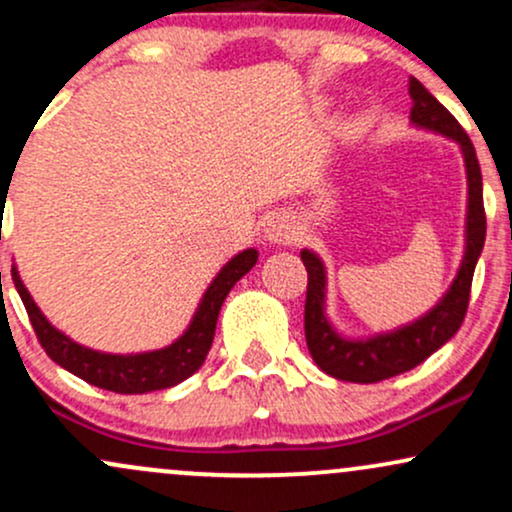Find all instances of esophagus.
Wrapping results in <instances>:
<instances>
[{"mask_svg": "<svg viewBox=\"0 0 512 512\" xmlns=\"http://www.w3.org/2000/svg\"><path fill=\"white\" fill-rule=\"evenodd\" d=\"M264 238L274 245H286L296 238V228H293V223L284 214H276L264 226Z\"/></svg>", "mask_w": 512, "mask_h": 512, "instance_id": "esophagus-1", "label": "esophagus"}]
</instances>
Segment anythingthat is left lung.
<instances>
[{
  "label": "left lung",
  "instance_id": "8db88e82",
  "mask_svg": "<svg viewBox=\"0 0 512 512\" xmlns=\"http://www.w3.org/2000/svg\"><path fill=\"white\" fill-rule=\"evenodd\" d=\"M409 96L414 101L409 115L411 122L416 127L455 139L462 149L469 190L464 257L448 293L424 317L414 320L411 325L399 327L395 332L375 334L370 339H346L334 330L325 315V264L315 252H301L305 272H308V293H305V342H308V351L317 368L325 370L332 378L346 380V383H380V380L395 378V375L407 373V370L424 363L433 351H438L448 342L452 334L460 330L464 315H467L474 267H477L481 250H484V192H481V168L474 144L469 142L467 132L450 115V110L443 108L414 76L409 79Z\"/></svg>",
  "mask_w": 512,
  "mask_h": 512
}]
</instances>
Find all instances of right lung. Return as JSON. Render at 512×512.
Masks as SVG:
<instances>
[{
	"instance_id": "obj_1",
	"label": "right lung",
	"mask_w": 512,
	"mask_h": 512,
	"mask_svg": "<svg viewBox=\"0 0 512 512\" xmlns=\"http://www.w3.org/2000/svg\"><path fill=\"white\" fill-rule=\"evenodd\" d=\"M257 250H243L233 257L226 267L216 274L209 289L204 291L202 301L195 317H192L190 327L182 332V337L175 339L166 349L144 351V354H103V351H93L88 346L72 342L67 334L50 325L48 317L40 313L38 305L33 303L31 293L23 286L16 267L11 269L14 276L16 291H19L26 313L31 317V325L38 337L40 346L45 349L52 361L60 363L64 370L74 373L76 378L86 380L88 385H96L101 390H113L120 395H144V392L166 390L190 378L202 368L204 358H207L211 342H214L216 320H219V310L226 301L228 291L255 267Z\"/></svg>"
}]
</instances>
